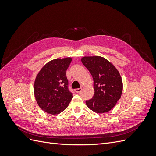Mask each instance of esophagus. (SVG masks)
Returning a JSON list of instances; mask_svg holds the SVG:
<instances>
[{
	"instance_id": "1",
	"label": "esophagus",
	"mask_w": 156,
	"mask_h": 156,
	"mask_svg": "<svg viewBox=\"0 0 156 156\" xmlns=\"http://www.w3.org/2000/svg\"><path fill=\"white\" fill-rule=\"evenodd\" d=\"M81 90H82V88H76V89H75V92H77V93L81 92Z\"/></svg>"
}]
</instances>
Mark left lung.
Instances as JSON below:
<instances>
[{"label":"left lung","instance_id":"obj_1","mask_svg":"<svg viewBox=\"0 0 156 156\" xmlns=\"http://www.w3.org/2000/svg\"><path fill=\"white\" fill-rule=\"evenodd\" d=\"M81 61L94 80V94L86 101L87 107L97 113L109 111L122 95L123 85L119 71L101 56H85Z\"/></svg>","mask_w":156,"mask_h":156}]
</instances>
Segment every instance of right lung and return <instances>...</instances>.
<instances>
[{
  "label": "right lung",
  "mask_w": 156,
  "mask_h": 156,
  "mask_svg": "<svg viewBox=\"0 0 156 156\" xmlns=\"http://www.w3.org/2000/svg\"><path fill=\"white\" fill-rule=\"evenodd\" d=\"M71 62L72 58L51 60L36 78L34 91L36 101L42 110L49 114L62 112L72 100V93L66 73Z\"/></svg>",
  "instance_id": "add662e5"
}]
</instances>
